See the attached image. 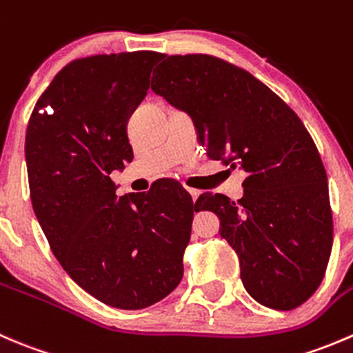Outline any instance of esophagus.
<instances>
[{
    "mask_svg": "<svg viewBox=\"0 0 353 353\" xmlns=\"http://www.w3.org/2000/svg\"><path fill=\"white\" fill-rule=\"evenodd\" d=\"M188 194L192 195V201H195L199 197V194H201V190H197V188H188Z\"/></svg>",
    "mask_w": 353,
    "mask_h": 353,
    "instance_id": "1",
    "label": "esophagus"
}]
</instances>
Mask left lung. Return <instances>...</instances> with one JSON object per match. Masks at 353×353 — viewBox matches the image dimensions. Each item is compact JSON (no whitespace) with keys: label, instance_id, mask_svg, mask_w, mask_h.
<instances>
[{"label":"left lung","instance_id":"1","mask_svg":"<svg viewBox=\"0 0 353 353\" xmlns=\"http://www.w3.org/2000/svg\"><path fill=\"white\" fill-rule=\"evenodd\" d=\"M151 89L190 114L209 158L247 173L239 202L211 192L195 202L221 219L245 290L271 309L302 305L333 247L326 170L305 125L252 73L211 54L168 57Z\"/></svg>","mask_w":353,"mask_h":353}]
</instances>
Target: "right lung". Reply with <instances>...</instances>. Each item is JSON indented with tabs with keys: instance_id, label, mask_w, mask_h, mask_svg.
Masks as SVG:
<instances>
[{
	"instance_id": "obj_1",
	"label": "right lung",
	"mask_w": 353,
	"mask_h": 353,
	"mask_svg": "<svg viewBox=\"0 0 353 353\" xmlns=\"http://www.w3.org/2000/svg\"><path fill=\"white\" fill-rule=\"evenodd\" d=\"M161 58L134 51L73 59L27 125L30 201L51 250L79 287L118 309H144L175 290L199 211L170 180L118 197L110 176L134 158L127 121Z\"/></svg>"
}]
</instances>
